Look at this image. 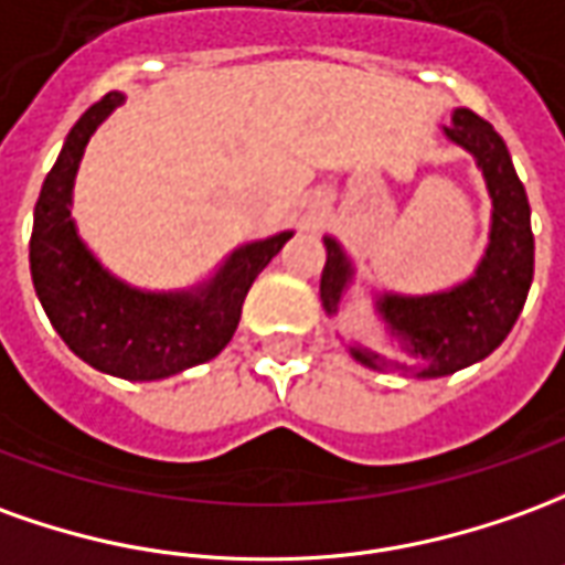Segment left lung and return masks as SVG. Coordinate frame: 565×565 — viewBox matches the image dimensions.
Masks as SVG:
<instances>
[{
	"instance_id": "obj_1",
	"label": "left lung",
	"mask_w": 565,
	"mask_h": 565,
	"mask_svg": "<svg viewBox=\"0 0 565 565\" xmlns=\"http://www.w3.org/2000/svg\"><path fill=\"white\" fill-rule=\"evenodd\" d=\"M449 143L471 152L492 199L489 244L471 278L437 294H373L385 333L413 361H392L364 345H349L351 358L370 370H397L416 379H440L477 364L499 349L523 311L535 269V242L530 226V199L514 171V161L495 128L471 109H456L444 125ZM327 263L321 275V302L337 315L354 284V266L333 235H323Z\"/></svg>"
}]
</instances>
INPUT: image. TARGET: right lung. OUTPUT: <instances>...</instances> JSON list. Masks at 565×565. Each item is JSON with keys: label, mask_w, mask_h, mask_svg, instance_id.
Segmentation results:
<instances>
[{"label": "right lung", "mask_w": 565, "mask_h": 565, "mask_svg": "<svg viewBox=\"0 0 565 565\" xmlns=\"http://www.w3.org/2000/svg\"><path fill=\"white\" fill-rule=\"evenodd\" d=\"M121 104L125 94L109 90L66 134L35 201L30 271L51 327L73 354L109 376L156 382L226 349L242 321L250 284L294 232L235 247L207 281L186 290H140L104 269L78 238L70 207L90 134Z\"/></svg>", "instance_id": "add662e5"}]
</instances>
